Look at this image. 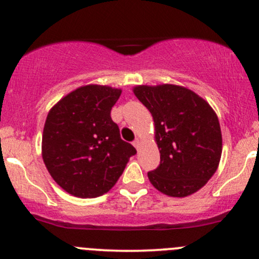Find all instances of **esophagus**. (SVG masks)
Listing matches in <instances>:
<instances>
[{
    "label": "esophagus",
    "mask_w": 259,
    "mask_h": 259,
    "mask_svg": "<svg viewBox=\"0 0 259 259\" xmlns=\"http://www.w3.org/2000/svg\"><path fill=\"white\" fill-rule=\"evenodd\" d=\"M133 145H134V147L136 148V150H139L140 146H141V140H140V139H136L135 141L133 142Z\"/></svg>",
    "instance_id": "obj_1"
}]
</instances>
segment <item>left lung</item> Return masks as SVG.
Instances as JSON below:
<instances>
[{"mask_svg": "<svg viewBox=\"0 0 259 259\" xmlns=\"http://www.w3.org/2000/svg\"><path fill=\"white\" fill-rule=\"evenodd\" d=\"M134 94L151 112L158 168L151 184L170 197H186L207 184L218 169L223 141L218 117L206 100L180 85H138Z\"/></svg>", "mask_w": 259, "mask_h": 259, "instance_id": "obj_1", "label": "left lung"}]
</instances>
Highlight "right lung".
Listing matches in <instances>:
<instances>
[{
	"label": "right lung",
	"mask_w": 259,
	"mask_h": 259,
	"mask_svg": "<svg viewBox=\"0 0 259 259\" xmlns=\"http://www.w3.org/2000/svg\"><path fill=\"white\" fill-rule=\"evenodd\" d=\"M121 94L107 85H85L50 109L42 133V159L68 194L94 198L108 192L123 174L133 145L120 139L111 109Z\"/></svg>",
	"instance_id": "obj_1"
}]
</instances>
